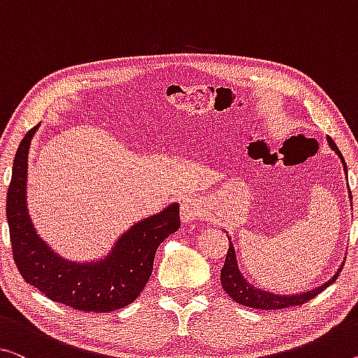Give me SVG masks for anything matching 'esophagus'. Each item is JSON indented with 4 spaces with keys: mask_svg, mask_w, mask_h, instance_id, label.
Here are the masks:
<instances>
[{
    "mask_svg": "<svg viewBox=\"0 0 358 358\" xmlns=\"http://www.w3.org/2000/svg\"><path fill=\"white\" fill-rule=\"evenodd\" d=\"M203 208L200 205V201L196 200L194 196H189L182 200L180 203V217H182L184 222H194L196 219L203 217Z\"/></svg>",
    "mask_w": 358,
    "mask_h": 358,
    "instance_id": "1",
    "label": "esophagus"
}]
</instances>
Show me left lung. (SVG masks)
Masks as SVG:
<instances>
[{
  "label": "left lung",
  "mask_w": 358,
  "mask_h": 358,
  "mask_svg": "<svg viewBox=\"0 0 358 358\" xmlns=\"http://www.w3.org/2000/svg\"><path fill=\"white\" fill-rule=\"evenodd\" d=\"M327 141H328L329 148H331V150L339 157V160L344 166V173L348 176V164H345L343 153L339 152L338 145L334 144L331 137H327ZM349 198L352 200L350 189H349ZM227 238L230 245H229L227 256H225L224 267L221 271V285L225 293H227L235 302H238L241 306L251 307V309L275 310V309H287V307H291V306L304 304V302L312 299L313 296H317L320 291L325 289L328 285H331L334 280L338 278L341 268H343L345 262V261L341 262L339 267L336 268V272H334L325 283H320L315 288L301 291V293H293V294H280V293H273V291L257 288L256 285H252L243 277V273H241L238 267V261H236V252H235V246L232 243V238H230V235H227Z\"/></svg>",
  "instance_id": "8db88e82"
}]
</instances>
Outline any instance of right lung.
<instances>
[{
	"label": "right lung",
	"instance_id": "obj_1",
	"mask_svg": "<svg viewBox=\"0 0 358 358\" xmlns=\"http://www.w3.org/2000/svg\"><path fill=\"white\" fill-rule=\"evenodd\" d=\"M40 124L15 152L8 189L6 216L15 266L27 283L49 299L83 312L106 313L133 302L148 282L155 252L180 227L179 205L134 222L99 259L76 262L57 255L38 234L27 205L29 152Z\"/></svg>",
	"mask_w": 358,
	"mask_h": 358
}]
</instances>
